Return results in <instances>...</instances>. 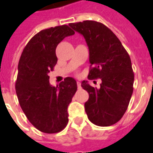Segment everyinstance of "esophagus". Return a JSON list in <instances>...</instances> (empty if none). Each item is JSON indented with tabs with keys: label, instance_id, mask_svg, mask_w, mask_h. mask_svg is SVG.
Listing matches in <instances>:
<instances>
[{
	"label": "esophagus",
	"instance_id": "obj_1",
	"mask_svg": "<svg viewBox=\"0 0 153 153\" xmlns=\"http://www.w3.org/2000/svg\"><path fill=\"white\" fill-rule=\"evenodd\" d=\"M77 86H78V88H79V89L81 88V83H80L79 81H77Z\"/></svg>",
	"mask_w": 153,
	"mask_h": 153
}]
</instances>
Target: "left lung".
I'll return each instance as SVG.
<instances>
[{
    "instance_id": "1",
    "label": "left lung",
    "mask_w": 153,
    "mask_h": 153,
    "mask_svg": "<svg viewBox=\"0 0 153 153\" xmlns=\"http://www.w3.org/2000/svg\"><path fill=\"white\" fill-rule=\"evenodd\" d=\"M83 35L89 49V79H101L100 88L83 81L89 94L84 104L88 120L98 126L112 125L122 118L134 91V74L130 57L109 28L99 22L85 20L69 25Z\"/></svg>"
}]
</instances>
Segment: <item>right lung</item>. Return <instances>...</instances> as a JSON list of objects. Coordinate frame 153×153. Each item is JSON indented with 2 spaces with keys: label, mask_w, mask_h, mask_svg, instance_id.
Listing matches in <instances>:
<instances>
[{
  "label": "right lung",
  "mask_w": 153,
  "mask_h": 153,
  "mask_svg": "<svg viewBox=\"0 0 153 153\" xmlns=\"http://www.w3.org/2000/svg\"><path fill=\"white\" fill-rule=\"evenodd\" d=\"M74 34L65 25L42 30L29 40L19 61L15 90L19 105L32 125L46 134L60 132L69 121L67 108L76 93V81L67 77L52 87L48 73L57 62V45Z\"/></svg>",
  "instance_id": "obj_1"
}]
</instances>
